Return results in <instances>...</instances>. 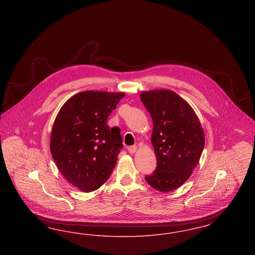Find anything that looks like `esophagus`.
Here are the masks:
<instances>
[{"instance_id":"34e87169","label":"esophagus","mask_w":255,"mask_h":255,"mask_svg":"<svg viewBox=\"0 0 255 255\" xmlns=\"http://www.w3.org/2000/svg\"><path fill=\"white\" fill-rule=\"evenodd\" d=\"M136 145H132V146H129L128 148H127V150H128V152L130 153V154H133L135 151H136Z\"/></svg>"}]
</instances>
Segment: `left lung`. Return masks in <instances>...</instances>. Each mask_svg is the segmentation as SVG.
<instances>
[{
	"mask_svg": "<svg viewBox=\"0 0 255 255\" xmlns=\"http://www.w3.org/2000/svg\"><path fill=\"white\" fill-rule=\"evenodd\" d=\"M140 99L153 121L151 142L158 165L146 182L161 192L188 180L205 146V133L194 110L170 90L142 92Z\"/></svg>",
	"mask_w": 255,
	"mask_h": 255,
	"instance_id": "left-lung-1",
	"label": "left lung"
}]
</instances>
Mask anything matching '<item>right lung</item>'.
<instances>
[{
	"label": "right lung",
	"instance_id": "right-lung-1",
	"mask_svg": "<svg viewBox=\"0 0 255 255\" xmlns=\"http://www.w3.org/2000/svg\"><path fill=\"white\" fill-rule=\"evenodd\" d=\"M124 93L86 91L71 97L52 127L50 153L64 178L81 191L97 190L115 168L123 147L121 130L107 119Z\"/></svg>",
	"mask_w": 255,
	"mask_h": 255
}]
</instances>
